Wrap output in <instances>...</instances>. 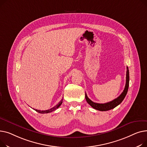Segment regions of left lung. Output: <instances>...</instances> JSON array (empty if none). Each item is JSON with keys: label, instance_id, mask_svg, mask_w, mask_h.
I'll use <instances>...</instances> for the list:
<instances>
[{"label": "left lung", "instance_id": "1", "mask_svg": "<svg viewBox=\"0 0 147 147\" xmlns=\"http://www.w3.org/2000/svg\"><path fill=\"white\" fill-rule=\"evenodd\" d=\"M127 71H126V85L125 87L122 92V93L120 95V96L116 98V99L113 100V101H110L109 102L104 103V104H100V103L94 102L92 101L88 97L87 95L85 92V99L86 101H87L88 104L94 109H96L97 110L100 111H107L111 109H113L118 105H119L120 103L122 102L123 99L125 98L127 92L128 88H129V69L128 67H126Z\"/></svg>", "mask_w": 147, "mask_h": 147}]
</instances>
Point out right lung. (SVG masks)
Listing matches in <instances>:
<instances>
[{"instance_id":"right-lung-1","label":"right lung","mask_w":147,"mask_h":147,"mask_svg":"<svg viewBox=\"0 0 147 147\" xmlns=\"http://www.w3.org/2000/svg\"><path fill=\"white\" fill-rule=\"evenodd\" d=\"M62 102H63V98H62V99L61 100V101H60L58 103V104L56 105L55 107H52V108H51V109H49V110H37V109H34V110H36V111H37V112H38V113H42V114L50 113V112H52V111L56 110L57 108H59V107L60 106V105H62Z\"/></svg>"}]
</instances>
